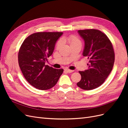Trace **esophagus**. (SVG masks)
<instances>
[{
    "label": "esophagus",
    "instance_id": "1",
    "mask_svg": "<svg viewBox=\"0 0 128 128\" xmlns=\"http://www.w3.org/2000/svg\"><path fill=\"white\" fill-rule=\"evenodd\" d=\"M65 71L67 72L68 73H70V72H74V70H70V69H65Z\"/></svg>",
    "mask_w": 128,
    "mask_h": 128
}]
</instances>
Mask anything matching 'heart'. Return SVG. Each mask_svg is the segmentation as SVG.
<instances>
[{"label": "heart", "instance_id": "heart-1", "mask_svg": "<svg viewBox=\"0 0 128 128\" xmlns=\"http://www.w3.org/2000/svg\"><path fill=\"white\" fill-rule=\"evenodd\" d=\"M64 40L68 41L71 46L74 45H81L80 40V39L78 37L75 35H70L68 36L67 38V39ZM62 43H63V42L62 40H58L56 45V48L57 49L60 48H61V46H62Z\"/></svg>", "mask_w": 128, "mask_h": 128}]
</instances>
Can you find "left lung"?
I'll return each instance as SVG.
<instances>
[{
	"mask_svg": "<svg viewBox=\"0 0 128 128\" xmlns=\"http://www.w3.org/2000/svg\"><path fill=\"white\" fill-rule=\"evenodd\" d=\"M84 40L83 56L88 59V69L80 71L81 80L77 86L86 90L100 86L113 69L115 53L109 38L101 31L86 29L78 31Z\"/></svg>",
	"mask_w": 128,
	"mask_h": 128,
	"instance_id": "left-lung-1",
	"label": "left lung"
}]
</instances>
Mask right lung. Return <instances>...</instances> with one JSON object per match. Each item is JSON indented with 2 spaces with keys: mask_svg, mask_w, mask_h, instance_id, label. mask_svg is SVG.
I'll return each instance as SVG.
<instances>
[{
  "mask_svg": "<svg viewBox=\"0 0 128 128\" xmlns=\"http://www.w3.org/2000/svg\"><path fill=\"white\" fill-rule=\"evenodd\" d=\"M61 32H39L29 36L23 42L18 54L21 72L28 82L35 88L46 90L58 82L64 69L45 65L54 50Z\"/></svg>",
  "mask_w": 128,
  "mask_h": 128,
  "instance_id": "1",
  "label": "right lung"
}]
</instances>
